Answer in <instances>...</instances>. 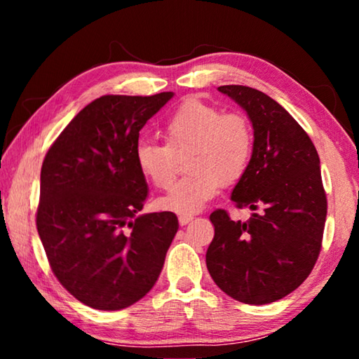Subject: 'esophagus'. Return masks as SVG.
<instances>
[{
    "label": "esophagus",
    "instance_id": "34e87169",
    "mask_svg": "<svg viewBox=\"0 0 359 359\" xmlns=\"http://www.w3.org/2000/svg\"><path fill=\"white\" fill-rule=\"evenodd\" d=\"M191 220H193L191 215H179V223L182 226H185V224H188Z\"/></svg>",
    "mask_w": 359,
    "mask_h": 359
}]
</instances>
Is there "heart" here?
Instances as JSON below:
<instances>
[{"mask_svg":"<svg viewBox=\"0 0 359 359\" xmlns=\"http://www.w3.org/2000/svg\"><path fill=\"white\" fill-rule=\"evenodd\" d=\"M166 144L150 141L136 147V166L158 190L172 185L179 156H187L188 175L180 179L160 208L177 214L201 210L220 190L244 177L252 163L255 135L244 114L223 112L203 100L188 98L169 115L165 126Z\"/></svg>","mask_w":359,"mask_h":359,"instance_id":"1","label":"heart"}]
</instances>
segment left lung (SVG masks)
I'll list each match as a JSON object with an SVG mask.
<instances>
[{
	"mask_svg": "<svg viewBox=\"0 0 359 359\" xmlns=\"http://www.w3.org/2000/svg\"><path fill=\"white\" fill-rule=\"evenodd\" d=\"M218 90L245 109L255 130L252 163L231 196L253 214L233 222L224 209L212 212L215 234L205 264L228 296L261 306L294 291L318 259L327 210L320 158L277 101L245 85Z\"/></svg>",
	"mask_w": 359,
	"mask_h": 359,
	"instance_id": "8db88e82",
	"label": "left lung"
}]
</instances>
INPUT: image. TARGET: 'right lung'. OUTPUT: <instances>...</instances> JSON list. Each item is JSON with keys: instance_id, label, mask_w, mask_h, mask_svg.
<instances>
[{"instance_id": "obj_1", "label": "right lung", "mask_w": 359, "mask_h": 359, "mask_svg": "<svg viewBox=\"0 0 359 359\" xmlns=\"http://www.w3.org/2000/svg\"><path fill=\"white\" fill-rule=\"evenodd\" d=\"M171 92L104 95L60 133L41 168L36 226L57 280L85 306L120 311L154 287L179 229L172 212L136 217L147 182L139 131Z\"/></svg>"}]
</instances>
